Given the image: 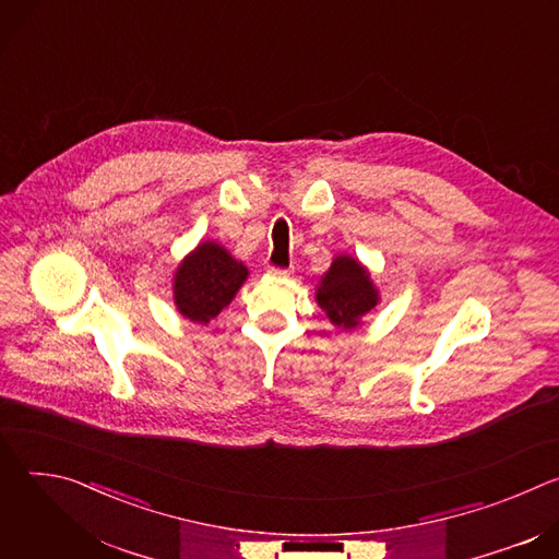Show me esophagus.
<instances>
[{
    "label": "esophagus",
    "instance_id": "1",
    "mask_svg": "<svg viewBox=\"0 0 559 559\" xmlns=\"http://www.w3.org/2000/svg\"><path fill=\"white\" fill-rule=\"evenodd\" d=\"M270 274L272 276H289L292 274V265H287V267H270Z\"/></svg>",
    "mask_w": 559,
    "mask_h": 559
}]
</instances>
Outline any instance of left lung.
<instances>
[{"instance_id":"obj_1","label":"left lung","mask_w":559,"mask_h":559,"mask_svg":"<svg viewBox=\"0 0 559 559\" xmlns=\"http://www.w3.org/2000/svg\"><path fill=\"white\" fill-rule=\"evenodd\" d=\"M378 289L367 272L354 257L338 254L332 267L323 274L316 287V302L336 328L354 330L362 316L378 305Z\"/></svg>"}]
</instances>
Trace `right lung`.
<instances>
[{"label":"right lung","mask_w":559,"mask_h":559,"mask_svg":"<svg viewBox=\"0 0 559 559\" xmlns=\"http://www.w3.org/2000/svg\"><path fill=\"white\" fill-rule=\"evenodd\" d=\"M248 274V267L223 246L199 243L175 272V305L183 318L207 325L231 302Z\"/></svg>","instance_id":"right-lung-1"}]
</instances>
